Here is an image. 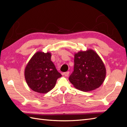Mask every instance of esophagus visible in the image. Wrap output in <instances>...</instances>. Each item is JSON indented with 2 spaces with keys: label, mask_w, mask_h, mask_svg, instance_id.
I'll list each match as a JSON object with an SVG mask.
<instances>
[{
  "label": "esophagus",
  "mask_w": 127,
  "mask_h": 127,
  "mask_svg": "<svg viewBox=\"0 0 127 127\" xmlns=\"http://www.w3.org/2000/svg\"><path fill=\"white\" fill-rule=\"evenodd\" d=\"M69 71H67V72H65L63 73V75H64L66 77H68L69 75Z\"/></svg>",
  "instance_id": "34e87169"
}]
</instances>
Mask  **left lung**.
I'll use <instances>...</instances> for the list:
<instances>
[{"label": "left lung", "instance_id": "8db88e82", "mask_svg": "<svg viewBox=\"0 0 127 127\" xmlns=\"http://www.w3.org/2000/svg\"><path fill=\"white\" fill-rule=\"evenodd\" d=\"M74 71L69 80L77 89L90 92L96 89L104 81L106 68L101 58L92 49L74 55Z\"/></svg>", "mask_w": 127, "mask_h": 127}]
</instances>
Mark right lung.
Here are the masks:
<instances>
[{
	"mask_svg": "<svg viewBox=\"0 0 127 127\" xmlns=\"http://www.w3.org/2000/svg\"><path fill=\"white\" fill-rule=\"evenodd\" d=\"M50 52L38 51L27 64L24 71L29 87L37 93L45 94L52 90L57 80L61 77L51 60Z\"/></svg>",
	"mask_w": 127,
	"mask_h": 127,
	"instance_id": "obj_1",
	"label": "right lung"
}]
</instances>
